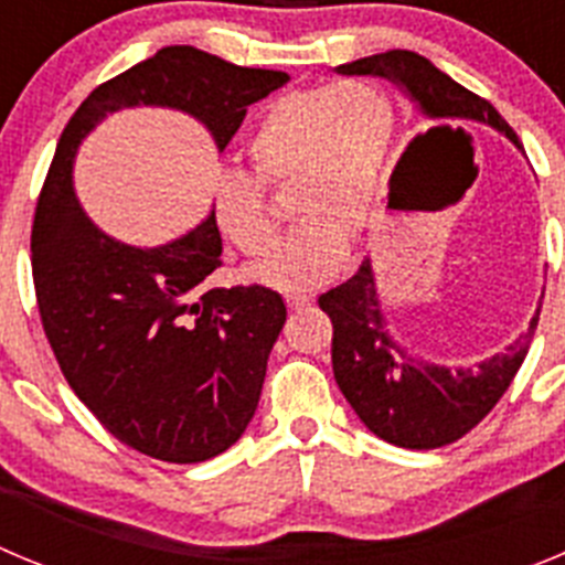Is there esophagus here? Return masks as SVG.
Returning a JSON list of instances; mask_svg holds the SVG:
<instances>
[{
	"label": "esophagus",
	"mask_w": 565,
	"mask_h": 565,
	"mask_svg": "<svg viewBox=\"0 0 565 565\" xmlns=\"http://www.w3.org/2000/svg\"><path fill=\"white\" fill-rule=\"evenodd\" d=\"M309 303H312V298H309V295H287V307L292 309V312L309 307Z\"/></svg>",
	"instance_id": "1"
}]
</instances>
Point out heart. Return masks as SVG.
<instances>
[{
  "mask_svg": "<svg viewBox=\"0 0 565 565\" xmlns=\"http://www.w3.org/2000/svg\"><path fill=\"white\" fill-rule=\"evenodd\" d=\"M394 131L391 100L360 78L284 95L264 111L247 140L256 177L225 171L216 180V227L236 250L267 256L278 242V222L262 182H292V211L303 220L276 256L253 267V278L307 289L338 270L349 238L377 205Z\"/></svg>",
  "mask_w": 565,
  "mask_h": 565,
  "instance_id": "1",
  "label": "heart"
}]
</instances>
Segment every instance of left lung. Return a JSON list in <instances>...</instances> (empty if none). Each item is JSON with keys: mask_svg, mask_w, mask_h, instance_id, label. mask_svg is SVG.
Returning a JSON list of instances; mask_svg holds the SVG:
<instances>
[{"mask_svg": "<svg viewBox=\"0 0 565 565\" xmlns=\"http://www.w3.org/2000/svg\"><path fill=\"white\" fill-rule=\"evenodd\" d=\"M334 73L391 81L408 95L422 118L439 126L434 131H447V126L461 124H484L521 149L518 135L492 109V104L456 84L425 55L388 50L340 64ZM318 303L332 318V369L343 396L371 434L408 450L450 445L495 408L530 352L541 315L537 307L526 332L518 334L501 354L484 358L476 365L447 369L441 363L414 358L388 332L371 258L360 264V270L349 281L320 295Z\"/></svg>", "mask_w": 565, "mask_h": 565, "instance_id": "obj_1", "label": "left lung"}]
</instances>
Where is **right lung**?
<instances>
[{"instance_id":"right-lung-1","label":"right lung","mask_w":565,"mask_h":565,"mask_svg":"<svg viewBox=\"0 0 565 565\" xmlns=\"http://www.w3.org/2000/svg\"><path fill=\"white\" fill-rule=\"evenodd\" d=\"M287 81L174 44L93 89L61 131L30 236L39 312L75 396L151 459L196 465L236 445L287 307L267 287L202 289L222 264L213 211L157 247L100 231L75 196V157L95 126L135 106L182 111L225 151L247 106Z\"/></svg>"}]
</instances>
